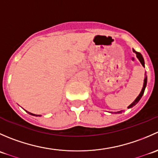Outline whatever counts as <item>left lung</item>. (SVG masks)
I'll return each instance as SVG.
<instances>
[{"label": "left lung", "mask_w": 158, "mask_h": 158, "mask_svg": "<svg viewBox=\"0 0 158 158\" xmlns=\"http://www.w3.org/2000/svg\"><path fill=\"white\" fill-rule=\"evenodd\" d=\"M133 52H135V54H136L137 57H138V60H139V61L141 62V65H142L143 66H144V58H143L142 55H141V54L139 52H137V51H135V49H133ZM146 85H147V76H146V77L144 78V85H143V88H142V89H141V93H140L139 95H138V96L137 97L136 99L135 100V102H134L133 103H131V104L130 106H128V108H132V107H133V106H135V105H136L137 103L138 102H139V100L141 99V97H142L143 94H144V89H145V87H146ZM121 112H122V111H118V113H121Z\"/></svg>", "instance_id": "1"}]
</instances>
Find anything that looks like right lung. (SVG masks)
<instances>
[{"label":"right lung","mask_w":158,"mask_h":158,"mask_svg":"<svg viewBox=\"0 0 158 158\" xmlns=\"http://www.w3.org/2000/svg\"><path fill=\"white\" fill-rule=\"evenodd\" d=\"M27 112H28V111H27ZM28 113H29V114H32V115H36V116H38V115H36V114H32V113H30V112H28Z\"/></svg>","instance_id":"right-lung-1"}]
</instances>
